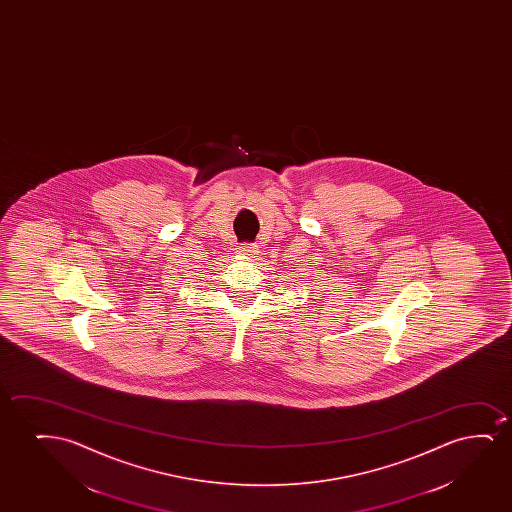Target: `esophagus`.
<instances>
[{
    "label": "esophagus",
    "instance_id": "34e87169",
    "mask_svg": "<svg viewBox=\"0 0 512 512\" xmlns=\"http://www.w3.org/2000/svg\"><path fill=\"white\" fill-rule=\"evenodd\" d=\"M238 255H241V257H246V259H252V257H255L257 253H259V248L257 246L253 245H241L238 246Z\"/></svg>",
    "mask_w": 512,
    "mask_h": 512
}]
</instances>
